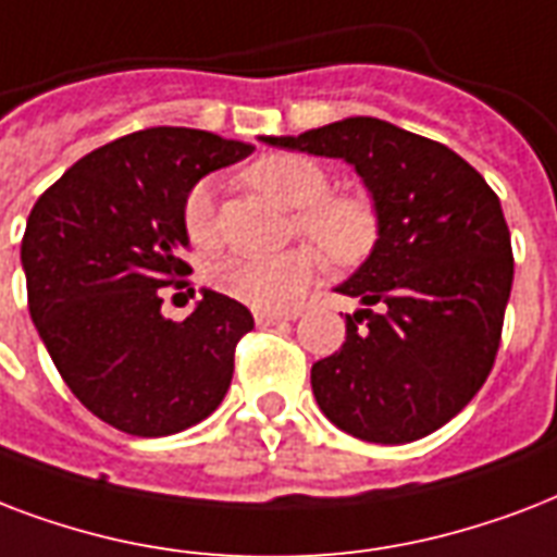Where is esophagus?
I'll return each instance as SVG.
<instances>
[{"mask_svg":"<svg viewBox=\"0 0 557 557\" xmlns=\"http://www.w3.org/2000/svg\"><path fill=\"white\" fill-rule=\"evenodd\" d=\"M296 317H299L296 310H256L258 325H278V322H287V319Z\"/></svg>","mask_w":557,"mask_h":557,"instance_id":"1","label":"esophagus"}]
</instances>
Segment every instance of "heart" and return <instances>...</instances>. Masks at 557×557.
<instances>
[{"mask_svg":"<svg viewBox=\"0 0 557 557\" xmlns=\"http://www.w3.org/2000/svg\"><path fill=\"white\" fill-rule=\"evenodd\" d=\"M244 180L290 209H299L296 230L305 232L334 264H357L377 240V211L360 191L327 194L331 176L299 153H270L244 171ZM183 223L197 247L220 240L218 206L209 180L191 185L183 202ZM322 258L313 247H293L275 256L230 252L209 264V282L223 296L261 310L293 308L317 282Z\"/></svg>","mask_w":557,"mask_h":557,"instance_id":"1","label":"heart"}]
</instances>
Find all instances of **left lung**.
I'll list each match as a JSON object with an SVG mask.
<instances>
[{"label": "left lung", "mask_w": 557, "mask_h": 557, "mask_svg": "<svg viewBox=\"0 0 557 557\" xmlns=\"http://www.w3.org/2000/svg\"><path fill=\"white\" fill-rule=\"evenodd\" d=\"M261 139L348 162L377 211L372 252L337 287L363 308L310 369L319 409L363 442L424 438L468 407L497 357L515 278L499 197L447 145L369 115Z\"/></svg>", "instance_id": "left-lung-1"}]
</instances>
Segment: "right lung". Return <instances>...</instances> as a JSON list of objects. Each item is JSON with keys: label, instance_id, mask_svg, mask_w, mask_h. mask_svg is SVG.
Wrapping results in <instances>:
<instances>
[{"label": "right lung", "instance_id": "right-lung-1", "mask_svg": "<svg viewBox=\"0 0 557 557\" xmlns=\"http://www.w3.org/2000/svg\"><path fill=\"white\" fill-rule=\"evenodd\" d=\"M252 150L191 127H150L86 153L34 202L23 270L37 334L75 398L122 433L188 430L230 389L252 313L202 290L174 322L162 317V293L191 273L180 258L185 194Z\"/></svg>", "mask_w": 557, "mask_h": 557}]
</instances>
